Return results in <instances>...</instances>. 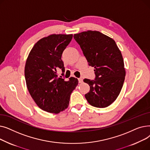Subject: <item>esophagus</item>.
Segmentation results:
<instances>
[{
    "instance_id": "esophagus-1",
    "label": "esophagus",
    "mask_w": 150,
    "mask_h": 150,
    "mask_svg": "<svg viewBox=\"0 0 150 150\" xmlns=\"http://www.w3.org/2000/svg\"><path fill=\"white\" fill-rule=\"evenodd\" d=\"M78 82H79V83H83V78H78Z\"/></svg>"
}]
</instances>
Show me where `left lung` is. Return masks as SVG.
Listing matches in <instances>:
<instances>
[{"mask_svg": "<svg viewBox=\"0 0 150 150\" xmlns=\"http://www.w3.org/2000/svg\"><path fill=\"white\" fill-rule=\"evenodd\" d=\"M74 38L89 65L95 69V80H84L90 86L85 97L94 107H108L119 96L125 81L126 72L121 52L114 39L100 31H83L75 34Z\"/></svg>", "mask_w": 150, "mask_h": 150, "instance_id": "obj_1", "label": "left lung"}]
</instances>
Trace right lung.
<instances>
[{
    "label": "right lung",
    "mask_w": 150,
    "mask_h": 150,
    "mask_svg": "<svg viewBox=\"0 0 150 150\" xmlns=\"http://www.w3.org/2000/svg\"><path fill=\"white\" fill-rule=\"evenodd\" d=\"M73 35H51L39 40L31 50L25 66L27 87L36 104L44 111L58 114L67 108L70 94L78 84L75 78L65 81L57 70L64 72L63 51Z\"/></svg>",
    "instance_id": "right-lung-1"
}]
</instances>
